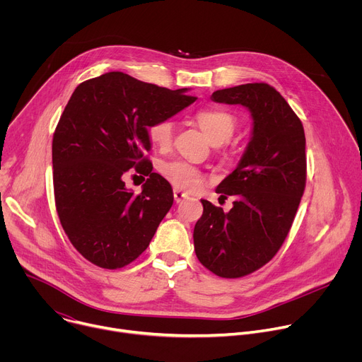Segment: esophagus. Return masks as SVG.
Listing matches in <instances>:
<instances>
[{"label": "esophagus", "mask_w": 362, "mask_h": 362, "mask_svg": "<svg viewBox=\"0 0 362 362\" xmlns=\"http://www.w3.org/2000/svg\"><path fill=\"white\" fill-rule=\"evenodd\" d=\"M173 197H175L176 203H180L183 199H186V197H187V194H186L185 192L179 190V189H175V190H173Z\"/></svg>", "instance_id": "34e87169"}]
</instances>
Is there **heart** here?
Returning <instances> with one entry per match:
<instances>
[{
  "instance_id": "obj_1",
  "label": "heart",
  "mask_w": 362,
  "mask_h": 362,
  "mask_svg": "<svg viewBox=\"0 0 362 362\" xmlns=\"http://www.w3.org/2000/svg\"><path fill=\"white\" fill-rule=\"evenodd\" d=\"M196 123L214 144L226 143L236 130V117L223 109H203L194 116ZM148 139L154 146L168 147L170 146L175 134V122L163 117L154 120L148 126ZM163 176L176 187L183 190L194 189L203 179L200 170L187 162H169L162 166Z\"/></svg>"
}]
</instances>
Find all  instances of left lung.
Returning a JSON list of instances; mask_svg holds the SVG:
<instances>
[{
    "mask_svg": "<svg viewBox=\"0 0 362 362\" xmlns=\"http://www.w3.org/2000/svg\"><path fill=\"white\" fill-rule=\"evenodd\" d=\"M216 103L240 105L252 116V134L236 169L216 187L235 196L233 208L202 200L193 230L200 264L222 278H240L268 264L282 246L306 182L305 133L286 100L267 83L216 90Z\"/></svg>",
    "mask_w": 362,
    "mask_h": 362,
    "instance_id": "obj_1",
    "label": "left lung"
}]
</instances>
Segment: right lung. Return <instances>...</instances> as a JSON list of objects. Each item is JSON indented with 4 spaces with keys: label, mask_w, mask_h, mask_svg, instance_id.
<instances>
[{
    "label": "right lung",
    "mask_w": 362,
    "mask_h": 362,
    "mask_svg": "<svg viewBox=\"0 0 362 362\" xmlns=\"http://www.w3.org/2000/svg\"><path fill=\"white\" fill-rule=\"evenodd\" d=\"M110 71L77 86L53 137V182L62 226L91 264L117 269L148 246L173 204L170 183L146 158L147 129L177 115L196 97ZM149 176L136 195L124 173Z\"/></svg>",
    "instance_id": "add662e5"
}]
</instances>
